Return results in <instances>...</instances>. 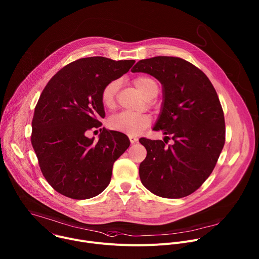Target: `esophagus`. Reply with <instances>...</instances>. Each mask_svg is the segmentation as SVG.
Listing matches in <instances>:
<instances>
[{
  "mask_svg": "<svg viewBox=\"0 0 259 259\" xmlns=\"http://www.w3.org/2000/svg\"><path fill=\"white\" fill-rule=\"evenodd\" d=\"M129 140L131 142V144H134V143H136L138 141V138H136L134 136H129Z\"/></svg>",
  "mask_w": 259,
  "mask_h": 259,
  "instance_id": "34e87169",
  "label": "esophagus"
}]
</instances>
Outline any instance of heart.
Segmentation results:
<instances>
[{"instance_id":"1","label":"heart","mask_w":259,"mask_h":259,"mask_svg":"<svg viewBox=\"0 0 259 259\" xmlns=\"http://www.w3.org/2000/svg\"><path fill=\"white\" fill-rule=\"evenodd\" d=\"M134 84L138 91L146 98L148 94L157 88L156 82L150 77L139 76L134 79ZM119 90V81L112 80L108 82L102 90L101 100L105 107L112 108L116 102V96ZM151 123L148 115H138L129 112H122L112 116L109 119V127L115 131L128 135H138Z\"/></svg>"}]
</instances>
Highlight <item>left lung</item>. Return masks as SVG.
Masks as SVG:
<instances>
[{
    "instance_id": "8db88e82",
    "label": "left lung",
    "mask_w": 259,
    "mask_h": 259,
    "mask_svg": "<svg viewBox=\"0 0 259 259\" xmlns=\"http://www.w3.org/2000/svg\"><path fill=\"white\" fill-rule=\"evenodd\" d=\"M133 73H147L162 85V108L154 131L162 140L140 138L147 155L139 165L141 183L153 194L182 198L209 177L225 144L224 112L213 85L191 63L177 57L140 60ZM175 143L166 147L165 138Z\"/></svg>"
}]
</instances>
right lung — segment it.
<instances>
[{"label": "right lung", "mask_w": 259, "mask_h": 259, "mask_svg": "<svg viewBox=\"0 0 259 259\" xmlns=\"http://www.w3.org/2000/svg\"><path fill=\"white\" fill-rule=\"evenodd\" d=\"M134 63L82 58L57 72L42 91L31 123V144L44 177L62 195L89 199L110 184L113 164L130 141L125 134L105 128L100 129L98 141L85 133L102 126L104 86Z\"/></svg>", "instance_id": "add662e5"}]
</instances>
